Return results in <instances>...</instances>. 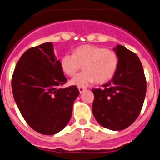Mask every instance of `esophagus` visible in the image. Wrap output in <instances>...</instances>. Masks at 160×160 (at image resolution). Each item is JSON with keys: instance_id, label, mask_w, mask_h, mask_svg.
Wrapping results in <instances>:
<instances>
[{"instance_id": "1", "label": "esophagus", "mask_w": 160, "mask_h": 160, "mask_svg": "<svg viewBox=\"0 0 160 160\" xmlns=\"http://www.w3.org/2000/svg\"><path fill=\"white\" fill-rule=\"evenodd\" d=\"M85 90H86L85 87H78V90H79V92H80V94H82Z\"/></svg>"}]
</instances>
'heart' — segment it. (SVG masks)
<instances>
[{
	"label": "heart",
	"instance_id": "b5f03b06",
	"mask_svg": "<svg viewBox=\"0 0 160 160\" xmlns=\"http://www.w3.org/2000/svg\"><path fill=\"white\" fill-rule=\"evenodd\" d=\"M61 68L66 74L73 76L83 66V71L78 73L70 84L85 87L94 82L104 83L111 80L118 66V57L111 49L99 46L84 45L78 47L73 54L66 53L60 61Z\"/></svg>",
	"mask_w": 160,
	"mask_h": 160
}]
</instances>
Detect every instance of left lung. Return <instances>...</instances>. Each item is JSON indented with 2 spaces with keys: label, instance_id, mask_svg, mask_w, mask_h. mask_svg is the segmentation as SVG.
Masks as SVG:
<instances>
[{
  "label": "left lung",
  "instance_id": "1",
  "mask_svg": "<svg viewBox=\"0 0 160 160\" xmlns=\"http://www.w3.org/2000/svg\"><path fill=\"white\" fill-rule=\"evenodd\" d=\"M114 51L118 57V69L102 89L92 90V111L103 128L121 131L131 126L140 114L147 82L142 63L135 53L120 45Z\"/></svg>",
  "mask_w": 160,
  "mask_h": 160
}]
</instances>
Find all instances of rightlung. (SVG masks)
Segmentation results:
<instances>
[{"label":"right lung","instance_id":"add662e5","mask_svg":"<svg viewBox=\"0 0 160 160\" xmlns=\"http://www.w3.org/2000/svg\"><path fill=\"white\" fill-rule=\"evenodd\" d=\"M66 82L51 42L30 48L20 58L12 78V94L34 131L51 135L67 125L79 90L76 86L61 88Z\"/></svg>","mask_w":160,"mask_h":160}]
</instances>
